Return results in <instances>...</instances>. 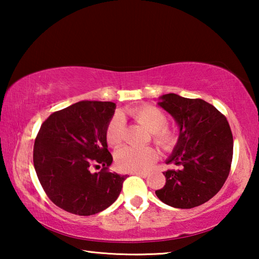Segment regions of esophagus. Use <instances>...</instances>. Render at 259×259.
Instances as JSON below:
<instances>
[{
  "mask_svg": "<svg viewBox=\"0 0 259 259\" xmlns=\"http://www.w3.org/2000/svg\"><path fill=\"white\" fill-rule=\"evenodd\" d=\"M133 174L134 175H137V176H140V177H143V178H146L148 176L147 172H139V171H137V172H133Z\"/></svg>",
  "mask_w": 259,
  "mask_h": 259,
  "instance_id": "1",
  "label": "esophagus"
}]
</instances>
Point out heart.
Here are the masks:
<instances>
[{"label": "heart", "mask_w": 259, "mask_h": 259, "mask_svg": "<svg viewBox=\"0 0 259 259\" xmlns=\"http://www.w3.org/2000/svg\"><path fill=\"white\" fill-rule=\"evenodd\" d=\"M125 114L135 121L151 131L153 138L160 146L170 148L175 142L174 133L165 128L166 117L163 112L151 105H144L137 108H131ZM124 124L121 116H114L108 123L106 139L109 146L117 147L123 142ZM157 159V152L153 147L125 146L116 152L115 163L121 171L137 172L150 168Z\"/></svg>", "instance_id": "heart-1"}]
</instances>
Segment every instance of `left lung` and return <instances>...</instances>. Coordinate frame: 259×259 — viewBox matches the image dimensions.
I'll use <instances>...</instances> for the list:
<instances>
[{
	"instance_id": "obj_1",
	"label": "left lung",
	"mask_w": 259,
	"mask_h": 259,
	"mask_svg": "<svg viewBox=\"0 0 259 259\" xmlns=\"http://www.w3.org/2000/svg\"><path fill=\"white\" fill-rule=\"evenodd\" d=\"M157 105L174 117L178 140L165 163L182 165L163 172L165 185L155 194L174 208L191 209L217 194L229 177L233 136L226 117L202 99L176 94L161 96Z\"/></svg>"
}]
</instances>
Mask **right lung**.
<instances>
[{
  "instance_id": "right-lung-1",
  "label": "right lung",
  "mask_w": 259,
  "mask_h": 259,
  "mask_svg": "<svg viewBox=\"0 0 259 259\" xmlns=\"http://www.w3.org/2000/svg\"><path fill=\"white\" fill-rule=\"evenodd\" d=\"M115 108L112 102H78L52 113L41 125L34 168L47 195L65 211L90 216L120 195L126 175L107 171L113 157L106 130ZM93 165L103 169L93 174Z\"/></svg>"
}]
</instances>
